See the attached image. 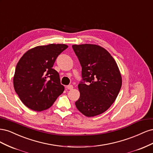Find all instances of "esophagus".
Here are the masks:
<instances>
[{"instance_id": "esophagus-1", "label": "esophagus", "mask_w": 153, "mask_h": 153, "mask_svg": "<svg viewBox=\"0 0 153 153\" xmlns=\"http://www.w3.org/2000/svg\"><path fill=\"white\" fill-rule=\"evenodd\" d=\"M66 87H67V89H69V90H71V89H73V86L72 85H69Z\"/></svg>"}]
</instances>
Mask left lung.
<instances>
[{
	"mask_svg": "<svg viewBox=\"0 0 153 153\" xmlns=\"http://www.w3.org/2000/svg\"><path fill=\"white\" fill-rule=\"evenodd\" d=\"M72 48L82 66V80L78 87L80 96L77 109L87 117H94L107 110L122 85L117 63L108 52L100 46L75 45Z\"/></svg>",
	"mask_w": 153,
	"mask_h": 153,
	"instance_id": "obj_1",
	"label": "left lung"
}]
</instances>
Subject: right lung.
Instances as JSON below:
<instances>
[{"label":"right lung","instance_id":"add662e5","mask_svg":"<svg viewBox=\"0 0 153 153\" xmlns=\"http://www.w3.org/2000/svg\"><path fill=\"white\" fill-rule=\"evenodd\" d=\"M68 47L64 44L39 46L27 51L18 61L13 85L27 107L37 112L47 110L62 93L64 87L52 67Z\"/></svg>","mask_w":153,"mask_h":153}]
</instances>
